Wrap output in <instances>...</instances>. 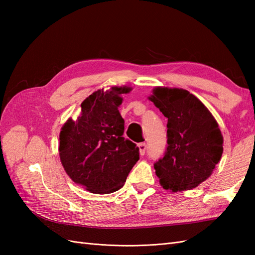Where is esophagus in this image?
<instances>
[{"instance_id": "1", "label": "esophagus", "mask_w": 255, "mask_h": 255, "mask_svg": "<svg viewBox=\"0 0 255 255\" xmlns=\"http://www.w3.org/2000/svg\"><path fill=\"white\" fill-rule=\"evenodd\" d=\"M137 146H138V149H139L140 155H144L145 150H146V144L144 142H141V143H138Z\"/></svg>"}]
</instances>
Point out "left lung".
<instances>
[{
	"label": "left lung",
	"instance_id": "left-lung-1",
	"mask_svg": "<svg viewBox=\"0 0 255 255\" xmlns=\"http://www.w3.org/2000/svg\"><path fill=\"white\" fill-rule=\"evenodd\" d=\"M149 100L167 123V150L154 164L159 184L171 192L189 190L210 177L223 152L217 121L200 100L182 88L155 87Z\"/></svg>",
	"mask_w": 255,
	"mask_h": 255
}]
</instances>
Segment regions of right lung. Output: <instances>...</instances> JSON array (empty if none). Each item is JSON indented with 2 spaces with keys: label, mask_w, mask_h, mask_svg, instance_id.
<instances>
[{
  "label": "right lung",
  "mask_w": 255,
  "mask_h": 255,
  "mask_svg": "<svg viewBox=\"0 0 255 255\" xmlns=\"http://www.w3.org/2000/svg\"><path fill=\"white\" fill-rule=\"evenodd\" d=\"M128 86L99 89L84 100L81 115L69 118L59 134V157L70 179L92 194L120 189L136 161L139 149L122 137L125 120L118 107Z\"/></svg>",
  "instance_id": "add662e5"
}]
</instances>
